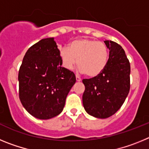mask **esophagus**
Segmentation results:
<instances>
[{
	"label": "esophagus",
	"mask_w": 149,
	"mask_h": 149,
	"mask_svg": "<svg viewBox=\"0 0 149 149\" xmlns=\"http://www.w3.org/2000/svg\"><path fill=\"white\" fill-rule=\"evenodd\" d=\"M76 81H77V82H80V81H81V78L79 76H76Z\"/></svg>",
	"instance_id": "esophagus-1"
}]
</instances>
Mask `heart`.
<instances>
[{
	"label": "heart",
	"instance_id": "b5f03b06",
	"mask_svg": "<svg viewBox=\"0 0 149 149\" xmlns=\"http://www.w3.org/2000/svg\"><path fill=\"white\" fill-rule=\"evenodd\" d=\"M60 56L63 66L73 69L77 63L81 72L89 77H95L106 68L109 60V50L102 42L80 39L73 41L68 48L60 50Z\"/></svg>",
	"mask_w": 149,
	"mask_h": 149
}]
</instances>
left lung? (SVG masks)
<instances>
[{
    "label": "left lung",
    "mask_w": 149,
    "mask_h": 149,
    "mask_svg": "<svg viewBox=\"0 0 149 149\" xmlns=\"http://www.w3.org/2000/svg\"><path fill=\"white\" fill-rule=\"evenodd\" d=\"M109 60L104 70L96 77L84 79L83 105L88 114L106 119L115 114L125 101L130 90L131 65L122 46L104 41Z\"/></svg>",
    "instance_id": "1"
}]
</instances>
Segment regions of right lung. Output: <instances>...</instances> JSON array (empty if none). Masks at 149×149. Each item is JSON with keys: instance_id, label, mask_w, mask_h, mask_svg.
I'll use <instances>...</instances> for the list:
<instances>
[{"instance_id": "add662e5", "label": "right lung", "mask_w": 149, "mask_h": 149, "mask_svg": "<svg viewBox=\"0 0 149 149\" xmlns=\"http://www.w3.org/2000/svg\"><path fill=\"white\" fill-rule=\"evenodd\" d=\"M62 64L53 37L41 39L26 52L18 72L19 98L33 116L49 119L63 111L76 77Z\"/></svg>"}]
</instances>
